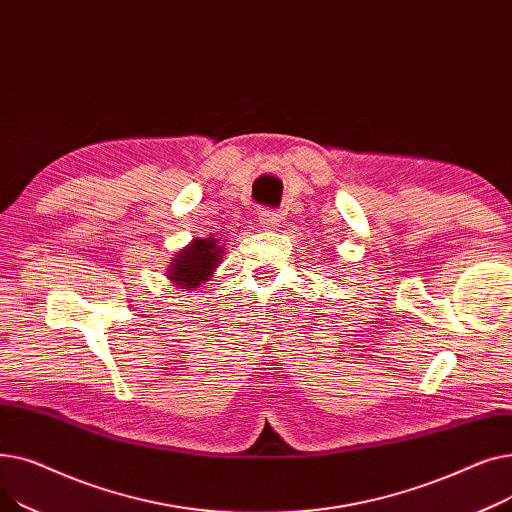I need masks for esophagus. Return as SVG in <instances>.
I'll use <instances>...</instances> for the list:
<instances>
[{
	"label": "esophagus",
	"mask_w": 512,
	"mask_h": 512,
	"mask_svg": "<svg viewBox=\"0 0 512 512\" xmlns=\"http://www.w3.org/2000/svg\"><path fill=\"white\" fill-rule=\"evenodd\" d=\"M259 226L263 230H274L278 226V213L272 211V209L259 211Z\"/></svg>",
	"instance_id": "esophagus-1"
}]
</instances>
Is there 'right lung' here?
I'll return each mask as SVG.
<instances>
[{
  "label": "right lung",
  "mask_w": 512,
  "mask_h": 512,
  "mask_svg": "<svg viewBox=\"0 0 512 512\" xmlns=\"http://www.w3.org/2000/svg\"><path fill=\"white\" fill-rule=\"evenodd\" d=\"M224 247L220 238H195L191 245L182 249L168 267V278L178 288H197L201 282L209 280L215 267L222 259Z\"/></svg>",
  "instance_id": "1"
}]
</instances>
